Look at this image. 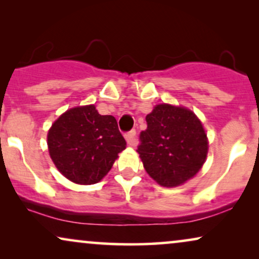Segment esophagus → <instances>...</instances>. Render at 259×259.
Instances as JSON below:
<instances>
[{"instance_id":"obj_1","label":"esophagus","mask_w":259,"mask_h":259,"mask_svg":"<svg viewBox=\"0 0 259 259\" xmlns=\"http://www.w3.org/2000/svg\"><path fill=\"white\" fill-rule=\"evenodd\" d=\"M136 131H131V132H128L125 136V138H126V141H127V144L130 145V146H137V144H138V140H137V137H136Z\"/></svg>"}]
</instances>
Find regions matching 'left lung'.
<instances>
[{"mask_svg":"<svg viewBox=\"0 0 259 259\" xmlns=\"http://www.w3.org/2000/svg\"><path fill=\"white\" fill-rule=\"evenodd\" d=\"M146 121L137 152L148 176L162 187H177L192 179L208 152L200 119L184 106L159 104Z\"/></svg>","mask_w":259,"mask_h":259,"instance_id":"obj_1","label":"left lung"}]
</instances>
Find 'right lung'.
Here are the masks:
<instances>
[{
	"label": "right lung",
	"instance_id": "right-lung-1",
	"mask_svg": "<svg viewBox=\"0 0 259 259\" xmlns=\"http://www.w3.org/2000/svg\"><path fill=\"white\" fill-rule=\"evenodd\" d=\"M48 152L63 177L79 185L97 184L112 168L126 140L114 116L99 114L95 105L67 109L47 134Z\"/></svg>",
	"mask_w": 259,
	"mask_h": 259
}]
</instances>
